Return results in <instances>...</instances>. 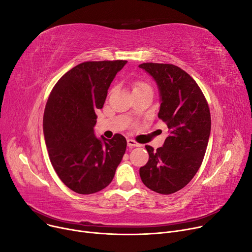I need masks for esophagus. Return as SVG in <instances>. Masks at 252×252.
<instances>
[{"instance_id": "1", "label": "esophagus", "mask_w": 252, "mask_h": 252, "mask_svg": "<svg viewBox=\"0 0 252 252\" xmlns=\"http://www.w3.org/2000/svg\"><path fill=\"white\" fill-rule=\"evenodd\" d=\"M127 145H128L130 148H132V147H139V146H141V144H140V143H137L136 141L133 140V139H128V140H127Z\"/></svg>"}]
</instances>
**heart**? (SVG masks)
I'll use <instances>...</instances> for the list:
<instances>
[{
	"label": "heart",
	"mask_w": 252,
	"mask_h": 252,
	"mask_svg": "<svg viewBox=\"0 0 252 252\" xmlns=\"http://www.w3.org/2000/svg\"><path fill=\"white\" fill-rule=\"evenodd\" d=\"M144 87H149L147 84L142 83V82H136L134 84V89L133 90H136V89H140V88H144Z\"/></svg>",
	"instance_id": "obj_1"
}]
</instances>
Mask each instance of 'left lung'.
Instances as JSON below:
<instances>
[{"label": "left lung", "mask_w": 252, "mask_h": 252, "mask_svg": "<svg viewBox=\"0 0 252 252\" xmlns=\"http://www.w3.org/2000/svg\"><path fill=\"white\" fill-rule=\"evenodd\" d=\"M139 67L156 81L160 107L158 118L169 129L163 145L140 167L143 184L151 190L170 195L186 187L199 170L211 132V115L201 89L185 70L173 64L146 63Z\"/></svg>", "instance_id": "left-lung-1"}]
</instances>
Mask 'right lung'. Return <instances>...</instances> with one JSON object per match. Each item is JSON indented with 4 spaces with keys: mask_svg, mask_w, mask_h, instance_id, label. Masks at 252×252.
<instances>
[{
    "mask_svg": "<svg viewBox=\"0 0 252 252\" xmlns=\"http://www.w3.org/2000/svg\"><path fill=\"white\" fill-rule=\"evenodd\" d=\"M126 61L87 62L63 74L52 89L43 116L51 164L63 183L77 193L105 189L121 162L127 141L121 134L98 138L94 111L102 109L114 77Z\"/></svg>",
    "mask_w": 252,
    "mask_h": 252,
    "instance_id": "add662e5",
    "label": "right lung"
}]
</instances>
